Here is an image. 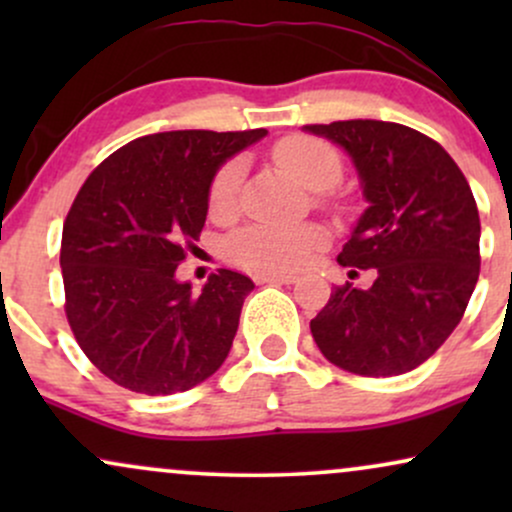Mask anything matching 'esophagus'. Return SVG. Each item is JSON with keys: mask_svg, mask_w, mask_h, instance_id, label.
I'll use <instances>...</instances> for the list:
<instances>
[{"mask_svg": "<svg viewBox=\"0 0 512 512\" xmlns=\"http://www.w3.org/2000/svg\"><path fill=\"white\" fill-rule=\"evenodd\" d=\"M298 276L296 274H286V272H281V274H260L257 276V281H260V284H293V281H296Z\"/></svg>", "mask_w": 512, "mask_h": 512, "instance_id": "34e87169", "label": "esophagus"}]
</instances>
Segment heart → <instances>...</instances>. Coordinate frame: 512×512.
<instances>
[{
	"instance_id": "b5f03b06",
	"label": "heart",
	"mask_w": 512,
	"mask_h": 512,
	"mask_svg": "<svg viewBox=\"0 0 512 512\" xmlns=\"http://www.w3.org/2000/svg\"><path fill=\"white\" fill-rule=\"evenodd\" d=\"M274 161L293 180L308 190H330L342 178V158L327 142L313 137H286L274 146ZM243 161H228L214 175L209 187V209L228 214L236 207ZM325 243V236L313 226L272 228L248 226L228 240V257L255 272H291Z\"/></svg>"
}]
</instances>
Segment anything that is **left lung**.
<instances>
[{
	"label": "left lung",
	"instance_id": "8db88e82",
	"mask_svg": "<svg viewBox=\"0 0 512 512\" xmlns=\"http://www.w3.org/2000/svg\"><path fill=\"white\" fill-rule=\"evenodd\" d=\"M303 129L342 146L354 163L368 207L337 260L375 269L370 289L346 281L332 291L310 320L315 344L349 373H409L460 325L477 286L481 223L469 182L443 146L397 122Z\"/></svg>",
	"mask_w": 512,
	"mask_h": 512
}]
</instances>
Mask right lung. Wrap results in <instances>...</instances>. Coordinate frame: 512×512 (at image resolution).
Wrapping results in <instances>:
<instances>
[{"mask_svg": "<svg viewBox=\"0 0 512 512\" xmlns=\"http://www.w3.org/2000/svg\"><path fill=\"white\" fill-rule=\"evenodd\" d=\"M267 129L146 134L88 175L62 228L67 320L103 375L142 395H175L226 361L255 284L221 269L195 293L175 276L197 240L209 187Z\"/></svg>", "mask_w": 512, "mask_h": 512, "instance_id": "1", "label": "right lung"}]
</instances>
